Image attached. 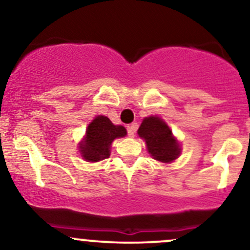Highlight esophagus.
Here are the masks:
<instances>
[{
    "label": "esophagus",
    "mask_w": 250,
    "mask_h": 250,
    "mask_svg": "<svg viewBox=\"0 0 250 250\" xmlns=\"http://www.w3.org/2000/svg\"><path fill=\"white\" fill-rule=\"evenodd\" d=\"M136 129H137V125H136V123H133V125H128V127H127L128 136H129V137H134L135 131H136Z\"/></svg>",
    "instance_id": "1"
}]
</instances>
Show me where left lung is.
Wrapping results in <instances>:
<instances>
[{
    "label": "left lung",
    "instance_id": "8db88e82",
    "mask_svg": "<svg viewBox=\"0 0 250 250\" xmlns=\"http://www.w3.org/2000/svg\"><path fill=\"white\" fill-rule=\"evenodd\" d=\"M137 134L147 143L149 154L157 161L168 163L180 155V146L171 130L160 117H146Z\"/></svg>",
    "mask_w": 250,
    "mask_h": 250
}]
</instances>
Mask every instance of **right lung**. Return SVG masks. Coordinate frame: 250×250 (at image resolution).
Returning <instances> with one entry per match:
<instances>
[{
  "label": "right lung",
  "instance_id": "add662e5",
  "mask_svg": "<svg viewBox=\"0 0 250 250\" xmlns=\"http://www.w3.org/2000/svg\"><path fill=\"white\" fill-rule=\"evenodd\" d=\"M127 135L122 125H114L105 116H97L88 125L84 141L80 145V151L84 160L97 162L110 155V145L117 137Z\"/></svg>",
  "mask_w": 250,
  "mask_h": 250
}]
</instances>
